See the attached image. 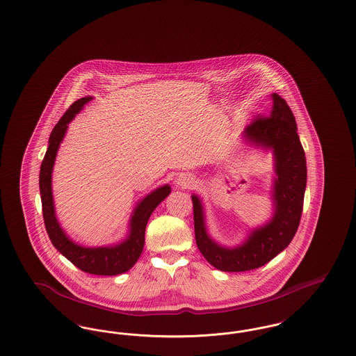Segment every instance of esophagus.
<instances>
[{
	"instance_id": "1",
	"label": "esophagus",
	"mask_w": 356,
	"mask_h": 356,
	"mask_svg": "<svg viewBox=\"0 0 356 356\" xmlns=\"http://www.w3.org/2000/svg\"><path fill=\"white\" fill-rule=\"evenodd\" d=\"M192 184H193V179L189 175H180L176 179V186L179 188H189Z\"/></svg>"
}]
</instances>
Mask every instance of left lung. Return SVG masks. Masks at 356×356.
Masks as SVG:
<instances>
[{"label": "left lung", "instance_id": "obj_1", "mask_svg": "<svg viewBox=\"0 0 356 356\" xmlns=\"http://www.w3.org/2000/svg\"><path fill=\"white\" fill-rule=\"evenodd\" d=\"M298 127L286 100L272 95L270 118L254 119L243 132V140L252 147L271 151L275 161L272 186L271 219L250 229L236 247H224L208 234L202 199L192 195L195 237L199 251L215 268L224 272L259 268L286 250L295 236L303 211L307 165Z\"/></svg>", "mask_w": 356, "mask_h": 356}]
</instances>
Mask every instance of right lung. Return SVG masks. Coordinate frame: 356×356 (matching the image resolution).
Instances as JSON below:
<instances>
[{"label": "right lung", "instance_id": "obj_1", "mask_svg": "<svg viewBox=\"0 0 356 356\" xmlns=\"http://www.w3.org/2000/svg\"><path fill=\"white\" fill-rule=\"evenodd\" d=\"M92 99L93 97L86 96L73 102L68 111L64 113V116L56 124L49 136V147L40 170L42 215L51 244L70 263H73L81 271L92 275L115 276L129 271L138 260L144 248L147 222L149 220L154 208L170 195V186L168 184L159 186L136 204L128 224V235L120 243L104 247H84L73 241L65 234L56 218L51 193V172L60 144L68 131L69 122L76 118V115L84 108L85 104H88Z\"/></svg>", "mask_w": 356, "mask_h": 356}]
</instances>
